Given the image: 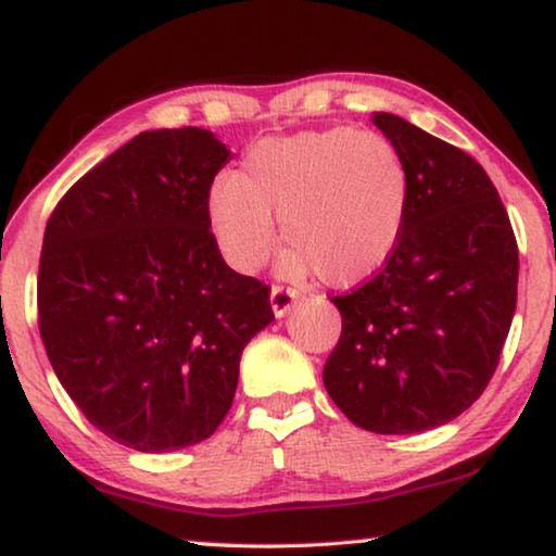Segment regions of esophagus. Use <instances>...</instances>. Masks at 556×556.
Here are the masks:
<instances>
[{"label":"esophagus","mask_w":556,"mask_h":556,"mask_svg":"<svg viewBox=\"0 0 556 556\" xmlns=\"http://www.w3.org/2000/svg\"><path fill=\"white\" fill-rule=\"evenodd\" d=\"M296 299H299L296 289L275 285L271 287V312H275V316H285Z\"/></svg>","instance_id":"obj_1"}]
</instances>
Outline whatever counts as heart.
<instances>
[{
  "mask_svg": "<svg viewBox=\"0 0 556 556\" xmlns=\"http://www.w3.org/2000/svg\"><path fill=\"white\" fill-rule=\"evenodd\" d=\"M409 188L407 162L380 131H299L248 149L240 172L211 188L208 225L235 269L257 271L275 250L279 215L287 271L353 287L392 257Z\"/></svg>",
  "mask_w": 556,
  "mask_h": 556,
  "instance_id": "heart-1",
  "label": "heart"
}]
</instances>
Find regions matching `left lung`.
Segmentation results:
<instances>
[{"label": "left lung", "instance_id": "1", "mask_svg": "<svg viewBox=\"0 0 556 556\" xmlns=\"http://www.w3.org/2000/svg\"><path fill=\"white\" fill-rule=\"evenodd\" d=\"M409 168V208L384 267L333 296L341 338L324 384L353 425L414 434L481 397L517 304V240L473 156L390 112L372 117Z\"/></svg>", "mask_w": 556, "mask_h": 556}]
</instances>
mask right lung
I'll use <instances>...</instances> for the list:
<instances>
[{
	"label": "right lung",
	"mask_w": 556,
	"mask_h": 556,
	"mask_svg": "<svg viewBox=\"0 0 556 556\" xmlns=\"http://www.w3.org/2000/svg\"><path fill=\"white\" fill-rule=\"evenodd\" d=\"M230 152L208 129L142 131L55 205L39 262V331L92 427L144 454L208 439L269 287L225 265L208 195Z\"/></svg>",
	"instance_id": "1"
}]
</instances>
